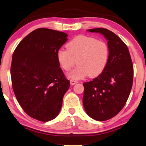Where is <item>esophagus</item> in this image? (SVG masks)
<instances>
[{
    "instance_id": "esophagus-1",
    "label": "esophagus",
    "mask_w": 146,
    "mask_h": 146,
    "mask_svg": "<svg viewBox=\"0 0 146 146\" xmlns=\"http://www.w3.org/2000/svg\"><path fill=\"white\" fill-rule=\"evenodd\" d=\"M78 82L76 80H70V84H72V85H74V84H76Z\"/></svg>"
}]
</instances>
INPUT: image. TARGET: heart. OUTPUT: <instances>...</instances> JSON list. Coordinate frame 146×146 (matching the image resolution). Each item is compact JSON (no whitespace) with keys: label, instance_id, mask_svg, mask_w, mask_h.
I'll return each instance as SVG.
<instances>
[{"label":"heart","instance_id":"b5f03b06","mask_svg":"<svg viewBox=\"0 0 146 146\" xmlns=\"http://www.w3.org/2000/svg\"><path fill=\"white\" fill-rule=\"evenodd\" d=\"M66 49L58 51L57 58L65 71H69L78 64L77 67L68 74L71 79L79 80L87 76H98L105 70L109 62V45L94 37L78 35L66 44Z\"/></svg>","mask_w":146,"mask_h":146}]
</instances>
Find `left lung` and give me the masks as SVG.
<instances>
[{"label": "left lung", "mask_w": 146, "mask_h": 146, "mask_svg": "<svg viewBox=\"0 0 146 146\" xmlns=\"http://www.w3.org/2000/svg\"><path fill=\"white\" fill-rule=\"evenodd\" d=\"M88 31L103 34L110 50L105 70L83 84L85 111L91 118L102 121L113 118L125 105L133 85V66L127 46L116 34L104 28Z\"/></svg>", "instance_id": "obj_1"}]
</instances>
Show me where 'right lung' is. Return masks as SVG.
Returning <instances> with one entry per match:
<instances>
[{"mask_svg": "<svg viewBox=\"0 0 146 146\" xmlns=\"http://www.w3.org/2000/svg\"><path fill=\"white\" fill-rule=\"evenodd\" d=\"M67 37L64 32L39 28L13 52L11 76L15 96L25 112L40 121L58 116L70 87L57 58Z\"/></svg>", "mask_w": 146, "mask_h": 146, "instance_id": "add662e5", "label": "right lung"}]
</instances>
